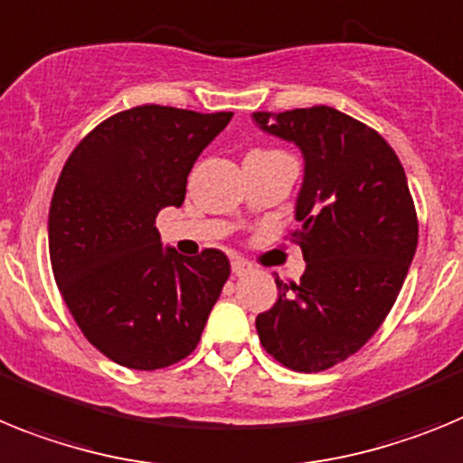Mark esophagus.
I'll return each mask as SVG.
<instances>
[{
    "label": "esophagus",
    "instance_id": "34e87169",
    "mask_svg": "<svg viewBox=\"0 0 463 463\" xmlns=\"http://www.w3.org/2000/svg\"><path fill=\"white\" fill-rule=\"evenodd\" d=\"M247 272H251V263H249V260H242V259L232 260V275L242 277L247 275Z\"/></svg>",
    "mask_w": 463,
    "mask_h": 463
}]
</instances>
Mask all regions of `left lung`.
I'll return each mask as SVG.
<instances>
[{"instance_id": "1", "label": "left lung", "mask_w": 463, "mask_h": 463, "mask_svg": "<svg viewBox=\"0 0 463 463\" xmlns=\"http://www.w3.org/2000/svg\"><path fill=\"white\" fill-rule=\"evenodd\" d=\"M254 120L298 144L305 182L291 242L307 263L277 281V303L256 317L260 345L291 371H328L359 352L387 319L417 249V212L399 156L377 130L309 107Z\"/></svg>"}]
</instances>
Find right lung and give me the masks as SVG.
<instances>
[{
	"mask_svg": "<svg viewBox=\"0 0 463 463\" xmlns=\"http://www.w3.org/2000/svg\"><path fill=\"white\" fill-rule=\"evenodd\" d=\"M232 118L144 104L92 128L64 163L48 254L76 326L107 359L158 371L198 347L231 275L219 249L163 251L156 216L182 207L193 163Z\"/></svg>",
	"mask_w": 463,
	"mask_h": 463,
	"instance_id": "obj_1",
	"label": "right lung"
}]
</instances>
